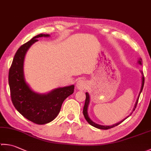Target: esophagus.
Masks as SVG:
<instances>
[{
  "mask_svg": "<svg viewBox=\"0 0 151 151\" xmlns=\"http://www.w3.org/2000/svg\"><path fill=\"white\" fill-rule=\"evenodd\" d=\"M87 86V85L86 81L84 80H81H81H79L76 83L77 89L79 90H81V91H83V90L86 89Z\"/></svg>",
  "mask_w": 151,
  "mask_h": 151,
  "instance_id": "obj_1",
  "label": "esophagus"
}]
</instances>
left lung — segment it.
I'll return each instance as SVG.
<instances>
[{"label":"left lung","mask_w":151,"mask_h":151,"mask_svg":"<svg viewBox=\"0 0 151 151\" xmlns=\"http://www.w3.org/2000/svg\"><path fill=\"white\" fill-rule=\"evenodd\" d=\"M141 62H142V59L140 58L138 60V63L139 64L141 65ZM141 73L142 74V84H141V91L140 92H139V96H138V98L137 99V101H136V102H135V104L134 106V109H133V111L135 110L136 106H137V102H138V100H139V96H140V94L142 91V90H143V86H144V83H145V78H144V75H143V73L142 71H141ZM85 95H86V99H85V104H84V107H83V115H84V117L85 118V120H86L87 121L88 123H89L90 125H91L92 126L96 127V128H98V129H110V128H112V127H115V126H118L119 124H121L122 122H123L124 120H123L122 121L118 122V123L116 124H114V125H112V126H102V125H99V124H97L95 123V122H93L91 120L90 118L89 117V115H88V112H87V109H88V106H89V101H90V96H89V93H85ZM130 114V115H131ZM129 116H127V118H128Z\"/></svg>","instance_id":"obj_1"}]
</instances>
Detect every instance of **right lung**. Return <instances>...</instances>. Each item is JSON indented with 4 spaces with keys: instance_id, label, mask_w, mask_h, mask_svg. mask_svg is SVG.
Wrapping results in <instances>:
<instances>
[{
    "instance_id": "add662e5",
    "label": "right lung",
    "mask_w": 151,
    "mask_h": 151,
    "mask_svg": "<svg viewBox=\"0 0 151 151\" xmlns=\"http://www.w3.org/2000/svg\"><path fill=\"white\" fill-rule=\"evenodd\" d=\"M39 34L19 48L14 56L8 73L10 95L14 107L27 120L36 124H45L52 121L60 112L62 104L73 93L74 85L60 87L47 94H39L31 89L25 82L24 61L27 50L37 39L49 37Z\"/></svg>"
}]
</instances>
